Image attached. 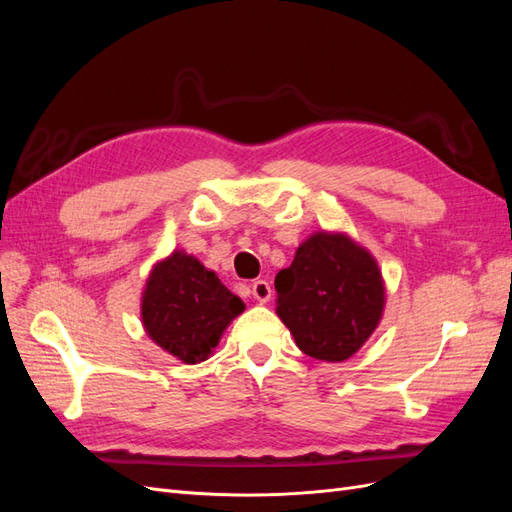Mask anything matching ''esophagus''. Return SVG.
<instances>
[{
  "instance_id": "obj_1",
  "label": "esophagus",
  "mask_w": 512,
  "mask_h": 512,
  "mask_svg": "<svg viewBox=\"0 0 512 512\" xmlns=\"http://www.w3.org/2000/svg\"><path fill=\"white\" fill-rule=\"evenodd\" d=\"M252 297L258 303H267L271 299V286H269V282H265V280L254 282L252 284Z\"/></svg>"
}]
</instances>
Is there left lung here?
Returning a JSON list of instances; mask_svg holds the SVG:
<instances>
[{"label":"left lung","mask_w":512,"mask_h":512,"mask_svg":"<svg viewBox=\"0 0 512 512\" xmlns=\"http://www.w3.org/2000/svg\"><path fill=\"white\" fill-rule=\"evenodd\" d=\"M275 312L299 350L342 363L378 329L386 286L378 260L346 232L318 230L275 275Z\"/></svg>","instance_id":"1"}]
</instances>
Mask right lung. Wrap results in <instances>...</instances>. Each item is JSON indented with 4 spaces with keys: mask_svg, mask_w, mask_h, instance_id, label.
<instances>
[{
    "mask_svg": "<svg viewBox=\"0 0 512 512\" xmlns=\"http://www.w3.org/2000/svg\"><path fill=\"white\" fill-rule=\"evenodd\" d=\"M245 303L215 271L183 250L158 260L145 282L141 322L164 352L185 365L207 361Z\"/></svg>",
    "mask_w": 512,
    "mask_h": 512,
    "instance_id": "obj_1",
    "label": "right lung"
}]
</instances>
